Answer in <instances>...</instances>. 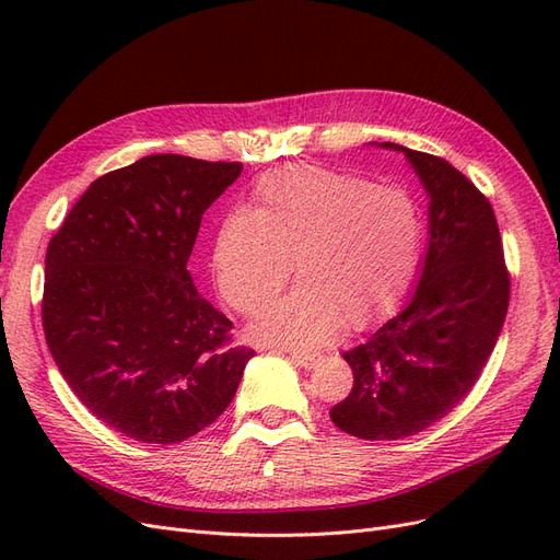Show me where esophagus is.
Wrapping results in <instances>:
<instances>
[{
    "label": "esophagus",
    "mask_w": 560,
    "mask_h": 560,
    "mask_svg": "<svg viewBox=\"0 0 560 560\" xmlns=\"http://www.w3.org/2000/svg\"><path fill=\"white\" fill-rule=\"evenodd\" d=\"M290 358L296 366H303V369H313L319 362V354L315 352H292Z\"/></svg>",
    "instance_id": "1"
}]
</instances>
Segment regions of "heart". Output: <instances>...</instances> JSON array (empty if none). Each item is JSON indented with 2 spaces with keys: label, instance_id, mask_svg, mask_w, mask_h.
I'll list each match as a JSON object with an SVG mask.
<instances>
[{
  "label": "heart",
  "instance_id": "heart-1",
  "mask_svg": "<svg viewBox=\"0 0 560 560\" xmlns=\"http://www.w3.org/2000/svg\"><path fill=\"white\" fill-rule=\"evenodd\" d=\"M420 259L422 222L409 196L311 163L261 175L252 210L229 212L212 243L217 290L243 315L276 299L294 264L301 284L252 325L259 341L292 348L395 313Z\"/></svg>",
  "mask_w": 560,
  "mask_h": 560
}]
</instances>
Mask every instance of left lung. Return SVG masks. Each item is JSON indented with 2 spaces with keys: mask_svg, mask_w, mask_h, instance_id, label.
<instances>
[{
  "mask_svg": "<svg viewBox=\"0 0 560 560\" xmlns=\"http://www.w3.org/2000/svg\"><path fill=\"white\" fill-rule=\"evenodd\" d=\"M404 151L430 196V245L404 311L343 352L350 395L334 425L369 442L418 434L460 404L493 352L510 306L498 219L460 171L425 151Z\"/></svg>",
  "mask_w": 560,
  "mask_h": 560,
  "instance_id": "8db88e82",
  "label": "left lung"
}]
</instances>
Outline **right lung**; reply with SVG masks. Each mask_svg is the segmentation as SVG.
I'll return each mask as SVG.
<instances>
[{
	"mask_svg": "<svg viewBox=\"0 0 560 560\" xmlns=\"http://www.w3.org/2000/svg\"><path fill=\"white\" fill-rule=\"evenodd\" d=\"M243 163L154 154L97 177L46 249L42 322L62 378L105 425L179 444L226 411L254 350L186 270L202 212Z\"/></svg>",
	"mask_w": 560,
	"mask_h": 560,
	"instance_id": "add662e5",
	"label": "right lung"
}]
</instances>
